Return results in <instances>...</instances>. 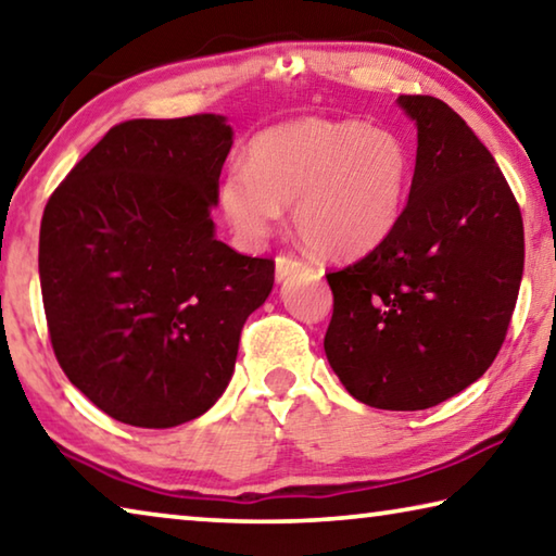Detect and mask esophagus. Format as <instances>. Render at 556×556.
I'll return each mask as SVG.
<instances>
[{
  "label": "esophagus",
  "instance_id": "esophagus-1",
  "mask_svg": "<svg viewBox=\"0 0 556 556\" xmlns=\"http://www.w3.org/2000/svg\"><path fill=\"white\" fill-rule=\"evenodd\" d=\"M306 269V262H301L291 255H279L275 262V271H277V281H285L289 277L299 275V271Z\"/></svg>",
  "mask_w": 556,
  "mask_h": 556
}]
</instances>
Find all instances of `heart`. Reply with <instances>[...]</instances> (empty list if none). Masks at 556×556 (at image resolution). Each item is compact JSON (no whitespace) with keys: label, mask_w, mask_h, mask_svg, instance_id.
Here are the masks:
<instances>
[{"label":"heart","mask_w":556,"mask_h":556,"mask_svg":"<svg viewBox=\"0 0 556 556\" xmlns=\"http://www.w3.org/2000/svg\"><path fill=\"white\" fill-rule=\"evenodd\" d=\"M412 159L390 129L357 119L304 117L269 127L225 172L218 203L240 240L255 244L291 223L326 257H355L380 244L407 205Z\"/></svg>","instance_id":"obj_1"}]
</instances>
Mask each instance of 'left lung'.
<instances>
[{
    "mask_svg": "<svg viewBox=\"0 0 556 556\" xmlns=\"http://www.w3.org/2000/svg\"><path fill=\"white\" fill-rule=\"evenodd\" d=\"M417 125L409 201L355 265L328 271L326 357L368 407L414 412L491 368L525 267L522 215L493 154L444 100L400 96Z\"/></svg>",
    "mask_w": 556,
    "mask_h": 556,
    "instance_id": "1",
    "label": "left lung"
}]
</instances>
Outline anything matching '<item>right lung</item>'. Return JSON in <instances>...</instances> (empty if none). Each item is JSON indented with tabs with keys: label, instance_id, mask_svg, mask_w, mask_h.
Returning a JSON list of instances; mask_svg holds the SVG:
<instances>
[{
	"label": "right lung",
	"instance_id": "1",
	"mask_svg": "<svg viewBox=\"0 0 556 556\" xmlns=\"http://www.w3.org/2000/svg\"><path fill=\"white\" fill-rule=\"evenodd\" d=\"M223 115L129 119L46 203L39 277L63 372L122 425L168 429L228 388L275 262L215 238Z\"/></svg>",
	"mask_w": 556,
	"mask_h": 556
}]
</instances>
